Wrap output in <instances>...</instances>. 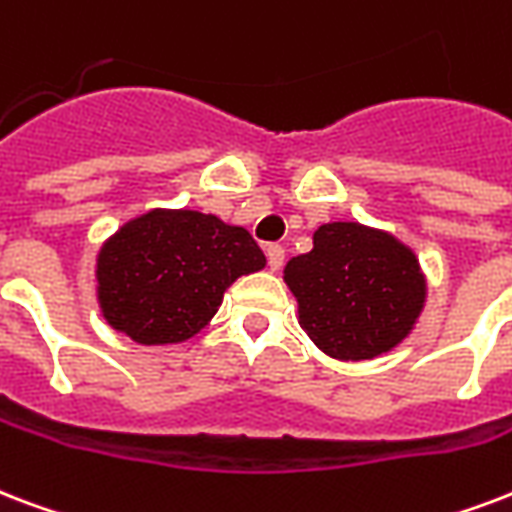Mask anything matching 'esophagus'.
Returning a JSON list of instances; mask_svg holds the SVG:
<instances>
[{
  "label": "esophagus",
  "instance_id": "34e87169",
  "mask_svg": "<svg viewBox=\"0 0 512 512\" xmlns=\"http://www.w3.org/2000/svg\"><path fill=\"white\" fill-rule=\"evenodd\" d=\"M265 257H268L271 271H279L284 265V247L282 244H268V247H265Z\"/></svg>",
  "mask_w": 512,
  "mask_h": 512
}]
</instances>
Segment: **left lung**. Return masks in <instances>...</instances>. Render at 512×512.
<instances>
[{"label": "left lung", "mask_w": 512, "mask_h": 512, "mask_svg": "<svg viewBox=\"0 0 512 512\" xmlns=\"http://www.w3.org/2000/svg\"><path fill=\"white\" fill-rule=\"evenodd\" d=\"M284 282L300 327L335 360H373L411 333L427 282L411 249L360 222H327L314 249L292 257Z\"/></svg>", "instance_id": "left-lung-1"}]
</instances>
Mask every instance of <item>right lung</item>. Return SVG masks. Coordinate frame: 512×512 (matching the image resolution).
I'll return each instance as SVG.
<instances>
[{
	"label": "right lung",
	"instance_id": "1",
	"mask_svg": "<svg viewBox=\"0 0 512 512\" xmlns=\"http://www.w3.org/2000/svg\"><path fill=\"white\" fill-rule=\"evenodd\" d=\"M263 265V249L239 225L190 209H155L101 247V314L144 346L182 343L217 314L230 284Z\"/></svg>",
	"mask_w": 512,
	"mask_h": 512
}]
</instances>
